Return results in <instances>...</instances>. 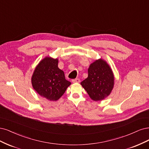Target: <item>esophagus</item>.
Masks as SVG:
<instances>
[{
    "label": "esophagus",
    "mask_w": 149,
    "mask_h": 149,
    "mask_svg": "<svg viewBox=\"0 0 149 149\" xmlns=\"http://www.w3.org/2000/svg\"><path fill=\"white\" fill-rule=\"evenodd\" d=\"M72 81L73 83H79L80 80L79 79H73L72 80Z\"/></svg>",
    "instance_id": "1"
}]
</instances>
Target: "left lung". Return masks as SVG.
Returning a JSON list of instances; mask_svg holds the SVG:
<instances>
[{
  "mask_svg": "<svg viewBox=\"0 0 149 149\" xmlns=\"http://www.w3.org/2000/svg\"><path fill=\"white\" fill-rule=\"evenodd\" d=\"M88 77L80 84L94 101H101L111 93L114 87L113 71L107 62L102 59L96 60L88 69Z\"/></svg>",
  "mask_w": 149,
  "mask_h": 149,
  "instance_id": "obj_1",
  "label": "left lung"
}]
</instances>
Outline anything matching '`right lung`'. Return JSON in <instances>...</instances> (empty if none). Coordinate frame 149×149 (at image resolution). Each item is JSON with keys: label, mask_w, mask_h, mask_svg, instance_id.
<instances>
[{"label": "right lung", "mask_w": 149, "mask_h": 149, "mask_svg": "<svg viewBox=\"0 0 149 149\" xmlns=\"http://www.w3.org/2000/svg\"><path fill=\"white\" fill-rule=\"evenodd\" d=\"M31 84L38 94L49 101L58 100L71 84L58 68V59L50 57H46L36 67Z\"/></svg>", "instance_id": "1"}]
</instances>
